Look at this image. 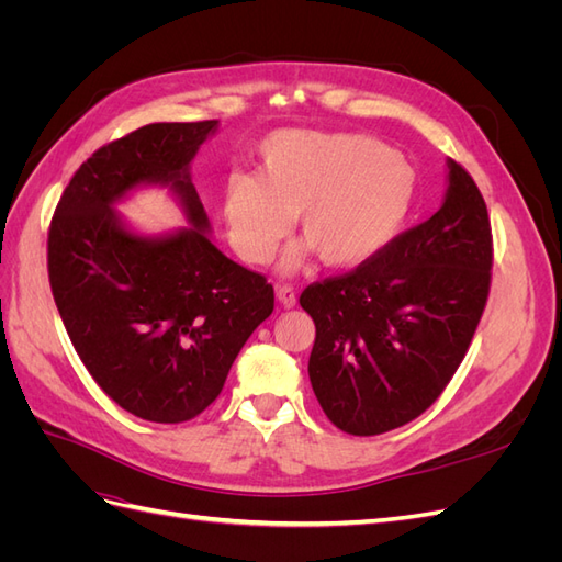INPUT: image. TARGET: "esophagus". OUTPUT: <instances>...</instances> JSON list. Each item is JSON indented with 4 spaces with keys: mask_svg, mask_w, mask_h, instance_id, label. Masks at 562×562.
Returning a JSON list of instances; mask_svg holds the SVG:
<instances>
[{
    "mask_svg": "<svg viewBox=\"0 0 562 562\" xmlns=\"http://www.w3.org/2000/svg\"><path fill=\"white\" fill-rule=\"evenodd\" d=\"M274 291H277V300L283 304L285 310H293V307H295L297 297H295V291H293L291 285H281V283H277V285H274Z\"/></svg>",
    "mask_w": 562,
    "mask_h": 562,
    "instance_id": "1",
    "label": "esophagus"
}]
</instances>
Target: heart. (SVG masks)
<instances>
[{"label":"heart","mask_w":562,"mask_h":562,"mask_svg":"<svg viewBox=\"0 0 562 562\" xmlns=\"http://www.w3.org/2000/svg\"><path fill=\"white\" fill-rule=\"evenodd\" d=\"M413 199V171L361 133L281 131L260 147V173H232L223 190L229 244L250 265L269 262L295 215L302 239L279 271L295 274L318 252L326 267H359L396 236Z\"/></svg>","instance_id":"1"}]
</instances>
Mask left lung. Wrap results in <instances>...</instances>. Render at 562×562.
<instances>
[{
  "label": "left lung",
  "mask_w": 562,
  "mask_h": 562,
  "mask_svg": "<svg viewBox=\"0 0 562 562\" xmlns=\"http://www.w3.org/2000/svg\"><path fill=\"white\" fill-rule=\"evenodd\" d=\"M440 209L351 274L300 295L314 318L310 380L323 413L353 436L419 417L462 363L490 291L492 234L473 178L446 161Z\"/></svg>",
  "instance_id": "obj_1"
}]
</instances>
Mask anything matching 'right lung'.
<instances>
[{
  "label": "right lung",
  "mask_w": 562,
  "mask_h": 562,
  "mask_svg": "<svg viewBox=\"0 0 562 562\" xmlns=\"http://www.w3.org/2000/svg\"><path fill=\"white\" fill-rule=\"evenodd\" d=\"M220 122L147 124L79 166L48 232V279L81 363L131 415L178 424L217 398L274 288L211 241L192 182ZM145 186L168 189L187 228L147 235L115 211Z\"/></svg>",
  "instance_id": "obj_1"
}]
</instances>
